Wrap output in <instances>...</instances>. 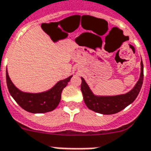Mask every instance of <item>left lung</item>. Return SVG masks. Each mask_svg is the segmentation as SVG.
Instances as JSON below:
<instances>
[{
	"label": "left lung",
	"mask_w": 151,
	"mask_h": 151,
	"mask_svg": "<svg viewBox=\"0 0 151 151\" xmlns=\"http://www.w3.org/2000/svg\"><path fill=\"white\" fill-rule=\"evenodd\" d=\"M81 91L86 106L93 111L103 114H112L121 111L137 98L143 82V63L141 62V73L139 81L129 92L113 96L94 95L83 78L81 77Z\"/></svg>",
	"instance_id": "left-lung-1"
}]
</instances>
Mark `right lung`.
<instances>
[{
	"label": "right lung",
	"mask_w": 151,
	"mask_h": 151,
	"mask_svg": "<svg viewBox=\"0 0 151 151\" xmlns=\"http://www.w3.org/2000/svg\"><path fill=\"white\" fill-rule=\"evenodd\" d=\"M71 77L72 76L59 81L53 88L47 91L28 93L19 90L12 83L6 69L7 87L10 95L24 110L34 114L46 113L55 109L60 102L62 91L68 85Z\"/></svg>",
	"instance_id": "obj_1"
}]
</instances>
